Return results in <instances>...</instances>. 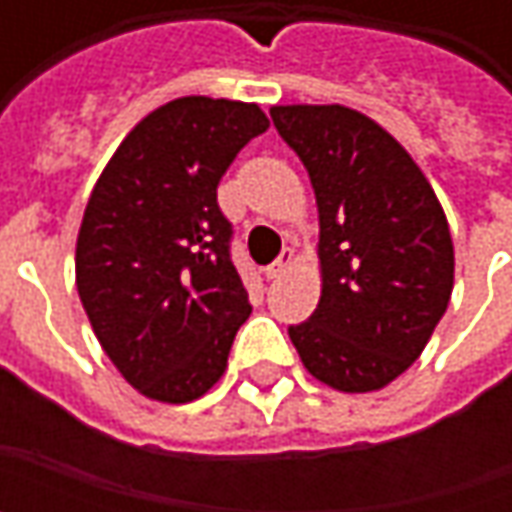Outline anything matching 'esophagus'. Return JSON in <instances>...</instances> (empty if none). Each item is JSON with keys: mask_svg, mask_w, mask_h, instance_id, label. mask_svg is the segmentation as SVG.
Wrapping results in <instances>:
<instances>
[{"mask_svg": "<svg viewBox=\"0 0 512 512\" xmlns=\"http://www.w3.org/2000/svg\"><path fill=\"white\" fill-rule=\"evenodd\" d=\"M290 263H293V252H290V249H282L277 260H274L271 266H266V279H279L288 271Z\"/></svg>", "mask_w": 512, "mask_h": 512, "instance_id": "obj_1", "label": "esophagus"}]
</instances>
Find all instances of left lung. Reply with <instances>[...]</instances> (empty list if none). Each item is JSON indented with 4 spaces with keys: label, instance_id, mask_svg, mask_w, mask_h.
<instances>
[{
    "label": "left lung",
    "instance_id": "obj_1",
    "mask_svg": "<svg viewBox=\"0 0 512 512\" xmlns=\"http://www.w3.org/2000/svg\"><path fill=\"white\" fill-rule=\"evenodd\" d=\"M321 216L323 293L288 326L323 384L373 392L417 362L450 304L452 238L425 175L397 139L345 106H274Z\"/></svg>",
    "mask_w": 512,
    "mask_h": 512
}]
</instances>
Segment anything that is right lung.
Here are the masks:
<instances>
[{
    "instance_id": "1",
    "label": "right lung",
    "mask_w": 512,
    "mask_h": 512,
    "mask_svg": "<svg viewBox=\"0 0 512 512\" xmlns=\"http://www.w3.org/2000/svg\"><path fill=\"white\" fill-rule=\"evenodd\" d=\"M266 128L257 104L169 101L123 139L90 194L76 241L79 299L106 356L153 400L205 395L252 312L216 186Z\"/></svg>"
}]
</instances>
